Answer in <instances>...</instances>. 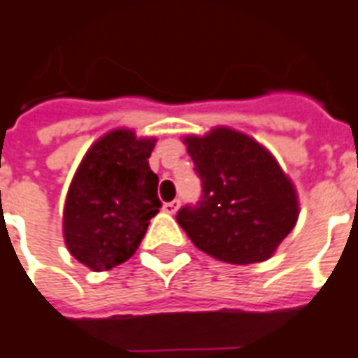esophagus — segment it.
I'll return each instance as SVG.
<instances>
[{
    "label": "esophagus",
    "mask_w": 358,
    "mask_h": 358,
    "mask_svg": "<svg viewBox=\"0 0 358 358\" xmlns=\"http://www.w3.org/2000/svg\"><path fill=\"white\" fill-rule=\"evenodd\" d=\"M177 208H179V201H171V203L164 204V210L167 212V214H175V212H177Z\"/></svg>",
    "instance_id": "esophagus-1"
}]
</instances>
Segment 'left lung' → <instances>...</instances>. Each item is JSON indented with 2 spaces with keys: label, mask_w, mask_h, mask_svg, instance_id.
<instances>
[{
  "label": "left lung",
  "mask_w": 358,
  "mask_h": 358,
  "mask_svg": "<svg viewBox=\"0 0 358 358\" xmlns=\"http://www.w3.org/2000/svg\"><path fill=\"white\" fill-rule=\"evenodd\" d=\"M183 142L203 196L177 212L179 226L199 250L224 263L271 257L298 220L296 189L277 159L253 138L226 127Z\"/></svg>",
  "instance_id": "1"
}]
</instances>
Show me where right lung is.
I'll return each instance as SVG.
<instances>
[{"instance_id":"right-lung-1","label":"right lung","mask_w":358,"mask_h":358,"mask_svg":"<svg viewBox=\"0 0 358 358\" xmlns=\"http://www.w3.org/2000/svg\"><path fill=\"white\" fill-rule=\"evenodd\" d=\"M155 138L118 128L87 150L64 206V240L91 271H108L134 255L162 208L148 157Z\"/></svg>"}]
</instances>
